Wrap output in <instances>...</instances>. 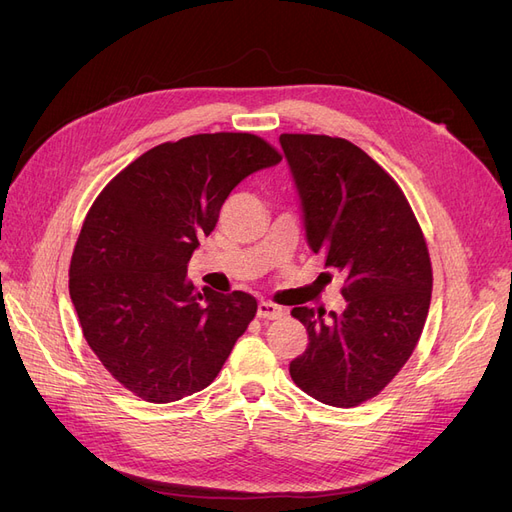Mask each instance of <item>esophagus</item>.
<instances>
[{
    "instance_id": "obj_1",
    "label": "esophagus",
    "mask_w": 512,
    "mask_h": 512,
    "mask_svg": "<svg viewBox=\"0 0 512 512\" xmlns=\"http://www.w3.org/2000/svg\"><path fill=\"white\" fill-rule=\"evenodd\" d=\"M256 314H258V318H262V320H277V318H282L284 309H282L280 305L271 303V301H260V303H258V309H256Z\"/></svg>"
}]
</instances>
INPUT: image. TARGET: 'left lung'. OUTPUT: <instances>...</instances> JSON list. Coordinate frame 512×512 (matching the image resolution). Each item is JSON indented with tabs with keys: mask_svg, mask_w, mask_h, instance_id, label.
I'll list each match as a JSON object with an SVG mask.
<instances>
[{
	"mask_svg": "<svg viewBox=\"0 0 512 512\" xmlns=\"http://www.w3.org/2000/svg\"><path fill=\"white\" fill-rule=\"evenodd\" d=\"M305 239L346 275L342 314L294 307L309 344L290 363L294 384L322 404L376 397L406 365L431 301V262L404 192L346 138L282 134Z\"/></svg>",
	"mask_w": 512,
	"mask_h": 512,
	"instance_id": "obj_1",
	"label": "left lung"
}]
</instances>
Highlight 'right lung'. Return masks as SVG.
<instances>
[{
  "label": "right lung",
  "instance_id": "right-lung-1",
  "mask_svg": "<svg viewBox=\"0 0 512 512\" xmlns=\"http://www.w3.org/2000/svg\"><path fill=\"white\" fill-rule=\"evenodd\" d=\"M280 162L254 134H196L143 153L89 209L70 299L89 348L136 397L168 404L203 391L256 316L252 294L198 292L185 273L228 194Z\"/></svg>",
  "mask_w": 512,
  "mask_h": 512
}]
</instances>
